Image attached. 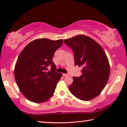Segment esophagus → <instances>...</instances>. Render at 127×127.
<instances>
[{"mask_svg":"<svg viewBox=\"0 0 127 127\" xmlns=\"http://www.w3.org/2000/svg\"><path fill=\"white\" fill-rule=\"evenodd\" d=\"M63 76H64V77H66V76H68V74H63Z\"/></svg>","mask_w":127,"mask_h":127,"instance_id":"34e87169","label":"esophagus"}]
</instances>
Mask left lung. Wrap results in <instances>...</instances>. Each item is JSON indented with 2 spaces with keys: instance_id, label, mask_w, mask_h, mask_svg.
I'll use <instances>...</instances> for the list:
<instances>
[{
  "instance_id": "1",
  "label": "left lung",
  "mask_w": 127,
  "mask_h": 127,
  "mask_svg": "<svg viewBox=\"0 0 127 127\" xmlns=\"http://www.w3.org/2000/svg\"><path fill=\"white\" fill-rule=\"evenodd\" d=\"M74 53V65L82 67L80 77H73L70 92L79 100L89 101L104 89L110 75V65L104 49L88 36L79 35L64 40Z\"/></svg>"
}]
</instances>
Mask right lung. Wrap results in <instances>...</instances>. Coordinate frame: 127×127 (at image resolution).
<instances>
[{"mask_svg":"<svg viewBox=\"0 0 127 127\" xmlns=\"http://www.w3.org/2000/svg\"><path fill=\"white\" fill-rule=\"evenodd\" d=\"M63 43L62 39L38 38L21 51L14 68V78L22 94L30 101L41 103L53 95L62 73L55 72L52 59ZM49 66L51 70L47 71Z\"/></svg>","mask_w":127,"mask_h":127,"instance_id":"add662e5","label":"right lung"}]
</instances>
